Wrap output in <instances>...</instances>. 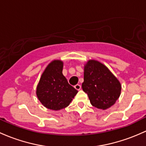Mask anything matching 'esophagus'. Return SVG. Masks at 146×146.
Wrapping results in <instances>:
<instances>
[{"mask_svg": "<svg viewBox=\"0 0 146 146\" xmlns=\"http://www.w3.org/2000/svg\"><path fill=\"white\" fill-rule=\"evenodd\" d=\"M75 89H76L77 90H80L81 89V85H79V84H77V85H76L74 86Z\"/></svg>", "mask_w": 146, "mask_h": 146, "instance_id": "obj_1", "label": "esophagus"}]
</instances>
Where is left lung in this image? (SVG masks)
Instances as JSON below:
<instances>
[{
	"mask_svg": "<svg viewBox=\"0 0 146 146\" xmlns=\"http://www.w3.org/2000/svg\"><path fill=\"white\" fill-rule=\"evenodd\" d=\"M82 88L93 106L106 110L115 104L120 96L122 86L104 64L91 59L84 66Z\"/></svg>",
	"mask_w": 146,
	"mask_h": 146,
	"instance_id": "1",
	"label": "left lung"
}]
</instances>
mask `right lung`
Returning a JSON list of instances; mask_svg holds the SVG:
<instances>
[{
    "label": "right lung",
    "mask_w": 146,
    "mask_h": 146,
    "mask_svg": "<svg viewBox=\"0 0 146 146\" xmlns=\"http://www.w3.org/2000/svg\"><path fill=\"white\" fill-rule=\"evenodd\" d=\"M64 63L53 60L47 66L36 87V95L41 104L48 109L59 110L70 104L78 90L68 84L63 75Z\"/></svg>",
    "instance_id": "1"
}]
</instances>
